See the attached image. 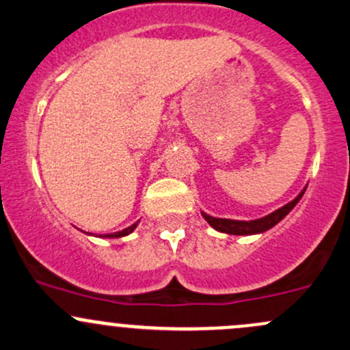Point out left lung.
I'll list each match as a JSON object with an SVG mask.
<instances>
[{"label":"left lung","instance_id":"obj_1","mask_svg":"<svg viewBox=\"0 0 350 350\" xmlns=\"http://www.w3.org/2000/svg\"><path fill=\"white\" fill-rule=\"evenodd\" d=\"M304 193H305V187L300 191L299 194H297L295 198H293L292 201H288L286 204H283L282 208L275 209L273 213H270V215H267V216H262V218L248 219V221H245V219L215 218V216L208 215V213H204V211H201V215H203V218L209 223V226L215 228L216 231H221V233L237 234V237L260 234V233H265V231H268L270 228H273L275 224L280 223L282 219L285 218V216L288 215L293 208H295V204L299 203L300 198L304 196Z\"/></svg>","mask_w":350,"mask_h":350}]
</instances>
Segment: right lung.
<instances>
[{"label": "right lung", "instance_id": "right-lung-1", "mask_svg": "<svg viewBox=\"0 0 350 350\" xmlns=\"http://www.w3.org/2000/svg\"><path fill=\"white\" fill-rule=\"evenodd\" d=\"M137 224H139V221H135L134 224H131V226L126 228V230H122V231H116V233H107V234H95V237H98V238H122V237H127V234H131L132 231L137 228ZM85 234H94V233H85Z\"/></svg>", "mask_w": 350, "mask_h": 350}]
</instances>
